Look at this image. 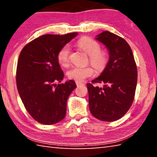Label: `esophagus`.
<instances>
[{
    "instance_id": "34e87169",
    "label": "esophagus",
    "mask_w": 157,
    "mask_h": 157,
    "mask_svg": "<svg viewBox=\"0 0 157 157\" xmlns=\"http://www.w3.org/2000/svg\"><path fill=\"white\" fill-rule=\"evenodd\" d=\"M75 83H76V85H77V86H79V85H82V84H82V82H78V81H76L75 82Z\"/></svg>"
}]
</instances>
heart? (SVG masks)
Returning a JSON list of instances; mask_svg holds the SVG:
<instances>
[{
    "mask_svg": "<svg viewBox=\"0 0 157 157\" xmlns=\"http://www.w3.org/2000/svg\"><path fill=\"white\" fill-rule=\"evenodd\" d=\"M76 45L79 48L89 55L90 63L98 71H102L106 68L109 60V56L107 51L101 50L100 44L94 39L88 36H83L77 41ZM71 48L68 45L62 47L57 52V59L60 65L66 66L70 61ZM94 69L91 66L84 67L73 66L67 72L68 78L78 82H82L85 79L94 75Z\"/></svg>",
    "mask_w": 157,
    "mask_h": 157,
    "instance_id": "heart-1",
    "label": "heart"
}]
</instances>
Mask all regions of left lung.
Masks as SVG:
<instances>
[{"label": "left lung", "mask_w": 157, "mask_h": 157, "mask_svg": "<svg viewBox=\"0 0 157 157\" xmlns=\"http://www.w3.org/2000/svg\"><path fill=\"white\" fill-rule=\"evenodd\" d=\"M97 40L109 50V60L98 78L86 84L89 109L102 121H115L125 114L133 103L137 84V68L132 50L123 38L109 31L98 34ZM95 83H104L102 88Z\"/></svg>", "instance_id": "1"}]
</instances>
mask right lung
Here are the masks:
<instances>
[{
	"instance_id": "add662e5",
	"label": "right lung",
	"mask_w": 157,
	"mask_h": 157,
	"mask_svg": "<svg viewBox=\"0 0 157 157\" xmlns=\"http://www.w3.org/2000/svg\"><path fill=\"white\" fill-rule=\"evenodd\" d=\"M77 34H45L29 42L20 53L16 76L17 89L26 110L39 123H57L66 116L68 98L76 84L73 80L55 84L64 77L57 55Z\"/></svg>"
}]
</instances>
